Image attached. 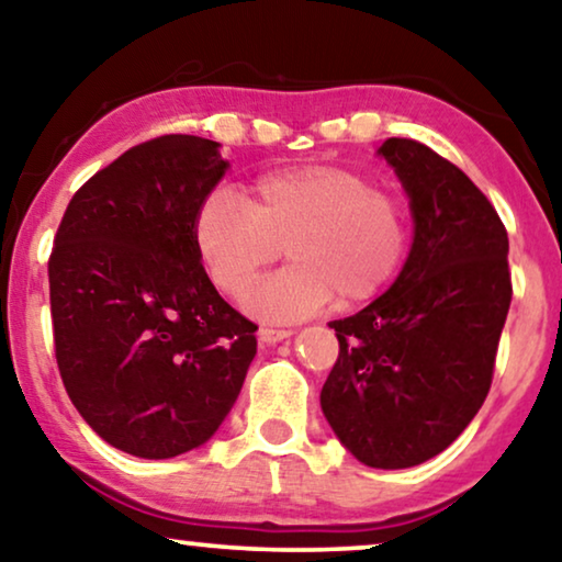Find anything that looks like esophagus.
Instances as JSON below:
<instances>
[{
	"instance_id": "esophagus-1",
	"label": "esophagus",
	"mask_w": 562,
	"mask_h": 562,
	"mask_svg": "<svg viewBox=\"0 0 562 562\" xmlns=\"http://www.w3.org/2000/svg\"><path fill=\"white\" fill-rule=\"evenodd\" d=\"M291 335H294L291 329H276V327H260V333H258L260 342L263 345H276V342L286 340V337H291Z\"/></svg>"
}]
</instances>
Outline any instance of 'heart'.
<instances>
[{
    "mask_svg": "<svg viewBox=\"0 0 562 562\" xmlns=\"http://www.w3.org/2000/svg\"><path fill=\"white\" fill-rule=\"evenodd\" d=\"M409 227L394 196L350 168L306 166L258 176L243 199L214 189L196 210L194 248L206 279L240 296L281 248L291 263L243 296L263 322H299L333 304H363L394 281Z\"/></svg>",
    "mask_w": 562,
    "mask_h": 562,
    "instance_id": "heart-1",
    "label": "heart"
}]
</instances>
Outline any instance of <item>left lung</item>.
I'll return each mask as SVG.
<instances>
[{
	"label": "left lung",
	"mask_w": 562,
	"mask_h": 562,
	"mask_svg": "<svg viewBox=\"0 0 562 562\" xmlns=\"http://www.w3.org/2000/svg\"><path fill=\"white\" fill-rule=\"evenodd\" d=\"M379 153L409 194L414 243L386 294L329 322L340 356L319 402L360 463L396 471L442 452L486 402L512 273L504 222L456 164L409 137Z\"/></svg>",
	"instance_id": "8db88e82"
}]
</instances>
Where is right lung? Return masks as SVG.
I'll list each match as a JSON object with an SVG mask.
<instances>
[{"label": "right lung", "mask_w": 562, "mask_h": 562, "mask_svg": "<svg viewBox=\"0 0 562 562\" xmlns=\"http://www.w3.org/2000/svg\"><path fill=\"white\" fill-rule=\"evenodd\" d=\"M227 171L220 143L160 135L76 191L48 260L60 379L87 425L130 456L204 445L240 394L256 329L206 279L194 217Z\"/></svg>", "instance_id": "1"}]
</instances>
